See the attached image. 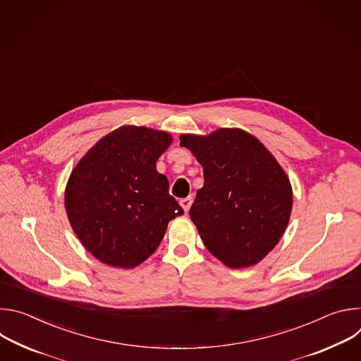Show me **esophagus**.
Returning a JSON list of instances; mask_svg holds the SVG:
<instances>
[{"label": "esophagus", "mask_w": 361, "mask_h": 361, "mask_svg": "<svg viewBox=\"0 0 361 361\" xmlns=\"http://www.w3.org/2000/svg\"><path fill=\"white\" fill-rule=\"evenodd\" d=\"M180 204H181V207L184 209V212L188 213V210H190V207H191V204H192V198H191V197L181 198V200H180Z\"/></svg>", "instance_id": "esophagus-1"}]
</instances>
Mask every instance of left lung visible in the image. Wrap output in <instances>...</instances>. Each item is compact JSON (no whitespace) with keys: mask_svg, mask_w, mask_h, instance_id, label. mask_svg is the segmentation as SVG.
Listing matches in <instances>:
<instances>
[{"mask_svg":"<svg viewBox=\"0 0 361 361\" xmlns=\"http://www.w3.org/2000/svg\"><path fill=\"white\" fill-rule=\"evenodd\" d=\"M180 140L204 169V187L190 209L204 245L227 267L257 264L290 220L293 191L284 170L259 140L238 128Z\"/></svg>","mask_w":361,"mask_h":361,"instance_id":"8db88e82","label":"left lung"}]
</instances>
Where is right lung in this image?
<instances>
[{"instance_id":"obj_1","label":"right lung","mask_w":361,"mask_h":361,"mask_svg":"<svg viewBox=\"0 0 361 361\" xmlns=\"http://www.w3.org/2000/svg\"><path fill=\"white\" fill-rule=\"evenodd\" d=\"M167 133L126 126L80 160L66 188V210L82 245L111 267L133 269L157 250L170 220L184 212L156 170Z\"/></svg>"}]
</instances>
